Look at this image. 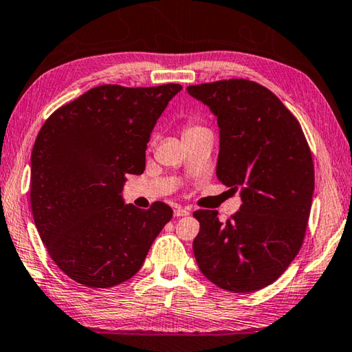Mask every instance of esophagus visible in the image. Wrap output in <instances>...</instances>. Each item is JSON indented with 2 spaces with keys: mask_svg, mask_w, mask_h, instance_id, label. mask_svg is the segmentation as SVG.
Instances as JSON below:
<instances>
[{
  "mask_svg": "<svg viewBox=\"0 0 352 352\" xmlns=\"http://www.w3.org/2000/svg\"><path fill=\"white\" fill-rule=\"evenodd\" d=\"M190 211L187 208H182V207H176L175 210V216L176 217H181V216H188Z\"/></svg>",
  "mask_w": 352,
  "mask_h": 352,
  "instance_id": "esophagus-1",
  "label": "esophagus"
}]
</instances>
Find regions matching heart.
Returning <instances> with one entry per match:
<instances>
[{"label":"heart","instance_id":"b5f03b06","mask_svg":"<svg viewBox=\"0 0 352 352\" xmlns=\"http://www.w3.org/2000/svg\"><path fill=\"white\" fill-rule=\"evenodd\" d=\"M199 129H204V127H199V125H188V127L185 129L184 133H188V131H195V130H199Z\"/></svg>","mask_w":352,"mask_h":352}]
</instances>
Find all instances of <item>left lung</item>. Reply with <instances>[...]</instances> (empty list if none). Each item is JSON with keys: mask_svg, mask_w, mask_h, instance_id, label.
Returning a JSON list of instances; mask_svg holds the SVG:
<instances>
[{"mask_svg": "<svg viewBox=\"0 0 352 352\" xmlns=\"http://www.w3.org/2000/svg\"><path fill=\"white\" fill-rule=\"evenodd\" d=\"M217 118V179L241 188L242 205L222 223L197 210L199 270L219 288L253 293L279 279L299 253L314 193V164L302 127L267 87L248 79L188 85Z\"/></svg>", "mask_w": 352, "mask_h": 352, "instance_id": "left-lung-1", "label": "left lung"}]
</instances>
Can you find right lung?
<instances>
[{
  "label": "right lung",
  "mask_w": 352,
  "mask_h": 352,
  "mask_svg": "<svg viewBox=\"0 0 352 352\" xmlns=\"http://www.w3.org/2000/svg\"><path fill=\"white\" fill-rule=\"evenodd\" d=\"M179 84L99 85L59 107L32 150L30 205L59 270L84 287L133 277L173 217L167 204H124L125 175H142L150 135Z\"/></svg>",
  "instance_id": "right-lung-1"
}]
</instances>
